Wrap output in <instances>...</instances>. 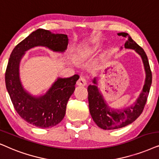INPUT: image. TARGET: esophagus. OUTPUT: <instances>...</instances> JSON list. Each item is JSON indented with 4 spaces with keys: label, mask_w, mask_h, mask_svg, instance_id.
<instances>
[{
    "label": "esophagus",
    "mask_w": 159,
    "mask_h": 159,
    "mask_svg": "<svg viewBox=\"0 0 159 159\" xmlns=\"http://www.w3.org/2000/svg\"><path fill=\"white\" fill-rule=\"evenodd\" d=\"M77 84L78 85H85L87 84V80L83 77H80V79L77 80Z\"/></svg>",
    "instance_id": "esophagus-1"
}]
</instances>
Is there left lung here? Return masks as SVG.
Segmentation results:
<instances>
[{
	"label": "left lung",
	"instance_id": "left-lung-1",
	"mask_svg": "<svg viewBox=\"0 0 159 159\" xmlns=\"http://www.w3.org/2000/svg\"><path fill=\"white\" fill-rule=\"evenodd\" d=\"M117 34L118 36L128 38V40L125 43V48L134 49L142 57L146 72V79L143 91L140 93L135 104L123 110H113L109 107L104 102L102 94L98 91L97 86L95 84L88 86L90 113L96 125L104 130L120 129L133 123L143 112L152 83V72L147 55L144 49L139 46L127 33H119ZM93 82V84H97L96 78Z\"/></svg>",
	"mask_w": 159,
	"mask_h": 159
}]
</instances>
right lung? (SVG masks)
<instances>
[{"label": "right lung", "mask_w": 159, "mask_h": 159, "mask_svg": "<svg viewBox=\"0 0 159 159\" xmlns=\"http://www.w3.org/2000/svg\"><path fill=\"white\" fill-rule=\"evenodd\" d=\"M68 37L37 29L14 47L5 73L6 87L16 112L26 122L39 128L53 127L63 120L67 102L75 89L79 75L58 78L46 94L34 97L22 88L19 78V63L25 52L36 46L48 47L55 52L67 48Z\"/></svg>", "instance_id": "obj_1"}]
</instances>
